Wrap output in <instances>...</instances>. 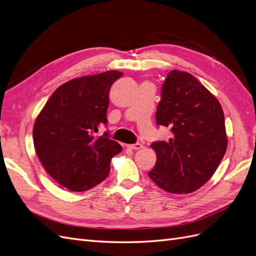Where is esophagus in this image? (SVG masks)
I'll use <instances>...</instances> for the list:
<instances>
[{
  "label": "esophagus",
  "instance_id": "esophagus-1",
  "mask_svg": "<svg viewBox=\"0 0 256 256\" xmlns=\"http://www.w3.org/2000/svg\"><path fill=\"white\" fill-rule=\"evenodd\" d=\"M128 148H130V150H141V148H143V145H142L141 143L131 144V145H128Z\"/></svg>",
  "mask_w": 256,
  "mask_h": 256
}]
</instances>
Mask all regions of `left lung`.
Segmentation results:
<instances>
[{"mask_svg":"<svg viewBox=\"0 0 256 256\" xmlns=\"http://www.w3.org/2000/svg\"><path fill=\"white\" fill-rule=\"evenodd\" d=\"M156 122L173 136L150 145L157 160L150 178L175 194L198 190L210 180L228 148L218 99L189 72L172 70L162 85Z\"/></svg>","mask_w":256,"mask_h":256,"instance_id":"obj_1","label":"left lung"}]
</instances>
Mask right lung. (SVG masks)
I'll return each mask as SVG.
<instances>
[{
  "instance_id": "add662e5",
  "label": "right lung",
  "mask_w": 256,
  "mask_h": 256,
  "mask_svg": "<svg viewBox=\"0 0 256 256\" xmlns=\"http://www.w3.org/2000/svg\"><path fill=\"white\" fill-rule=\"evenodd\" d=\"M122 76L110 70L62 84L37 116V156L53 180L68 190L86 191L104 180L111 159L122 152L109 132L94 136L102 124L106 125L110 88Z\"/></svg>"
}]
</instances>
